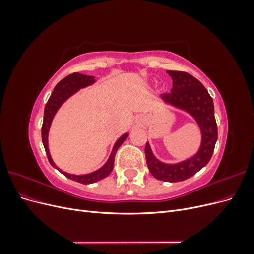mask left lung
<instances>
[{
  "mask_svg": "<svg viewBox=\"0 0 254 254\" xmlns=\"http://www.w3.org/2000/svg\"><path fill=\"white\" fill-rule=\"evenodd\" d=\"M167 73L173 78V88L171 93L162 94V98L193 115L201 129V146L193 158L178 164L160 162L152 155L148 143L145 146V157L148 170L155 178L178 182L190 178L209 163L217 141V124L214 117L213 99L203 84L187 72L167 71Z\"/></svg>",
  "mask_w": 254,
  "mask_h": 254,
  "instance_id": "1",
  "label": "left lung"
}]
</instances>
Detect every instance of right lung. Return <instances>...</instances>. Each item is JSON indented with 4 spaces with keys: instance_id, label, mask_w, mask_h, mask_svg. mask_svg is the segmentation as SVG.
<instances>
[{
    "instance_id": "obj_1",
    "label": "right lung",
    "mask_w": 254,
    "mask_h": 254,
    "mask_svg": "<svg viewBox=\"0 0 254 254\" xmlns=\"http://www.w3.org/2000/svg\"><path fill=\"white\" fill-rule=\"evenodd\" d=\"M94 77L93 76H88V75H83L80 73H73L67 75L66 77H64L63 80H60L56 87L54 88V91L52 92V94L49 98V101L45 105L44 108V115H43V123H42V128H41V135H42V143L44 146L45 152H47V156L49 159V162L54 166L56 167L57 170L64 174L65 177H67L68 179L77 181L82 184H90V183H94L96 181L102 180L106 178L108 176L112 170H113V164H114V158H115V153H117V150L119 149L122 143L126 140V137L128 136L127 133L124 135H122L120 139L117 141V143L114 144V147L112 150L111 156L109 160L107 161V163L102 167L99 168L98 171L91 173L88 175H81V176H76V175H70L67 173H64L55 165V163L53 162V160L51 158L50 151H49V146H48V134H49V129L51 126L52 120L55 115L56 111L58 110L59 107L61 106L65 99H67L72 94H74L76 91L84 88L87 86H90V84L93 83Z\"/></svg>"
}]
</instances>
